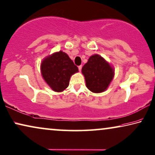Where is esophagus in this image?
<instances>
[{
	"instance_id": "34e87169",
	"label": "esophagus",
	"mask_w": 155,
	"mask_h": 155,
	"mask_svg": "<svg viewBox=\"0 0 155 155\" xmlns=\"http://www.w3.org/2000/svg\"><path fill=\"white\" fill-rule=\"evenodd\" d=\"M78 69H79V71L80 72V71H81V70H82V66H78Z\"/></svg>"
}]
</instances>
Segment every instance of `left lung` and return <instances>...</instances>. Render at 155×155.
<instances>
[{"label":"left lung","mask_w":155,"mask_h":155,"mask_svg":"<svg viewBox=\"0 0 155 155\" xmlns=\"http://www.w3.org/2000/svg\"><path fill=\"white\" fill-rule=\"evenodd\" d=\"M82 73L89 90L101 93L106 90L113 80L115 69L101 56L94 54L83 66Z\"/></svg>","instance_id":"obj_1"}]
</instances>
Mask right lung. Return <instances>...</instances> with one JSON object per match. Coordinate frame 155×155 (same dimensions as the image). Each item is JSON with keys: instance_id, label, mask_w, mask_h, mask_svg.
<instances>
[{"instance_id": "right-lung-1", "label": "right lung", "mask_w": 155, "mask_h": 155, "mask_svg": "<svg viewBox=\"0 0 155 155\" xmlns=\"http://www.w3.org/2000/svg\"><path fill=\"white\" fill-rule=\"evenodd\" d=\"M78 72V67L68 55L62 51L47 56L40 64L42 78L56 92L64 91L68 87L71 76Z\"/></svg>"}]
</instances>
